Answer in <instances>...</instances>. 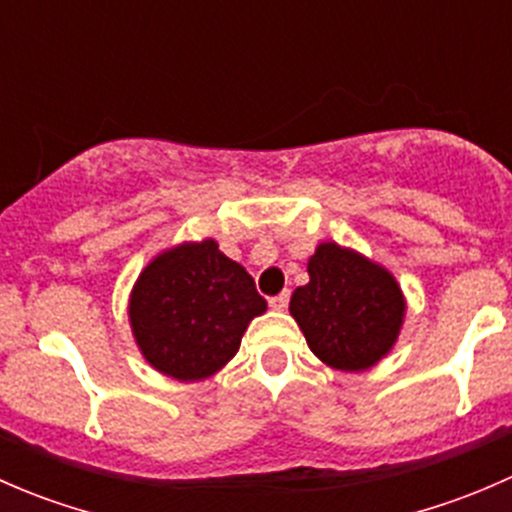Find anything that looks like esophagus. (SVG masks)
<instances>
[{
    "label": "esophagus",
    "instance_id": "esophagus-1",
    "mask_svg": "<svg viewBox=\"0 0 512 512\" xmlns=\"http://www.w3.org/2000/svg\"><path fill=\"white\" fill-rule=\"evenodd\" d=\"M289 304V289H285V292H280L277 297L270 299V307L277 309V312H285Z\"/></svg>",
    "mask_w": 512,
    "mask_h": 512
}]
</instances>
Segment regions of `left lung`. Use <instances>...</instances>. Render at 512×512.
Here are the masks:
<instances>
[{"instance_id": "8db88e82", "label": "left lung", "mask_w": 512, "mask_h": 512, "mask_svg": "<svg viewBox=\"0 0 512 512\" xmlns=\"http://www.w3.org/2000/svg\"><path fill=\"white\" fill-rule=\"evenodd\" d=\"M307 272L309 282L294 289L289 312L309 349L342 371L369 369L389 354L406 312L394 277L337 242H322Z\"/></svg>"}]
</instances>
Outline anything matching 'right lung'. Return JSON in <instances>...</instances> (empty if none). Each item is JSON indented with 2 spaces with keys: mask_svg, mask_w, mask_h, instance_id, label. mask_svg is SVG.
Returning <instances> with one entry per match:
<instances>
[{
  "mask_svg": "<svg viewBox=\"0 0 512 512\" xmlns=\"http://www.w3.org/2000/svg\"><path fill=\"white\" fill-rule=\"evenodd\" d=\"M265 309L245 267L203 240L165 250L141 272L128 317L148 364L178 381H200L237 354L247 324Z\"/></svg>",
  "mask_w": 512,
  "mask_h": 512,
  "instance_id": "1",
  "label": "right lung"
}]
</instances>
